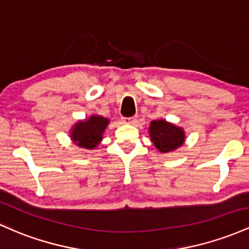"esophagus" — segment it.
Here are the masks:
<instances>
[{
  "mask_svg": "<svg viewBox=\"0 0 249 249\" xmlns=\"http://www.w3.org/2000/svg\"><path fill=\"white\" fill-rule=\"evenodd\" d=\"M124 124H135V122H136V116L124 117Z\"/></svg>",
  "mask_w": 249,
  "mask_h": 249,
  "instance_id": "1",
  "label": "esophagus"
}]
</instances>
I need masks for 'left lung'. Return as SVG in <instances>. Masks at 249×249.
I'll return each instance as SVG.
<instances>
[{
	"label": "left lung",
	"mask_w": 249,
	"mask_h": 249,
	"mask_svg": "<svg viewBox=\"0 0 249 249\" xmlns=\"http://www.w3.org/2000/svg\"><path fill=\"white\" fill-rule=\"evenodd\" d=\"M149 134L154 146L161 153L173 152L178 147L182 146L185 141V132L164 120L153 121L149 127Z\"/></svg>",
	"instance_id": "left-lung-1"
}]
</instances>
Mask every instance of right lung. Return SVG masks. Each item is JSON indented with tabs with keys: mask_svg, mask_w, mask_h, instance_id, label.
I'll return each instance as SVG.
<instances>
[{
	"mask_svg": "<svg viewBox=\"0 0 249 249\" xmlns=\"http://www.w3.org/2000/svg\"><path fill=\"white\" fill-rule=\"evenodd\" d=\"M108 120L102 116L93 115L86 121H80L71 130V140L77 146L93 149L101 142L102 133L108 124Z\"/></svg>",
	"mask_w": 249,
	"mask_h": 249,
	"instance_id": "obj_1",
	"label": "right lung"
}]
</instances>
